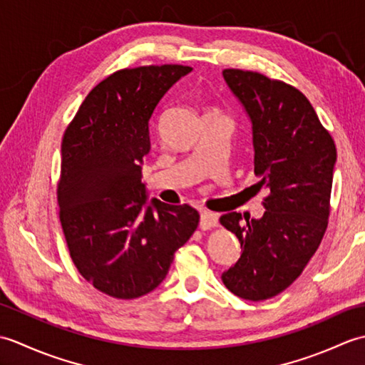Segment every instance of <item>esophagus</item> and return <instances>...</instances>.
Here are the masks:
<instances>
[{
  "label": "esophagus",
  "instance_id": "34e87169",
  "mask_svg": "<svg viewBox=\"0 0 365 365\" xmlns=\"http://www.w3.org/2000/svg\"><path fill=\"white\" fill-rule=\"evenodd\" d=\"M218 226V215L212 212H202L200 213V222L199 227L202 230H210Z\"/></svg>",
  "mask_w": 365,
  "mask_h": 365
}]
</instances>
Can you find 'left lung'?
<instances>
[{
	"instance_id": "left-lung-1",
	"label": "left lung",
	"mask_w": 365,
	"mask_h": 365,
	"mask_svg": "<svg viewBox=\"0 0 365 365\" xmlns=\"http://www.w3.org/2000/svg\"><path fill=\"white\" fill-rule=\"evenodd\" d=\"M227 86L252 123L254 173L269 190L260 220L242 213L220 222L242 245V255L221 279L238 298L263 301L290 287L328 227L334 139L297 88L259 72L226 68Z\"/></svg>"
}]
</instances>
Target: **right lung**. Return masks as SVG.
Wrapping results in <instances>:
<instances>
[{"label": "right lung", "instance_id": "right-lung-1", "mask_svg": "<svg viewBox=\"0 0 365 365\" xmlns=\"http://www.w3.org/2000/svg\"><path fill=\"white\" fill-rule=\"evenodd\" d=\"M192 71L165 64L122 68L92 89L61 145L59 220L80 274L102 293L135 299L166 277L199 213L188 204L147 205L141 163L163 96Z\"/></svg>", "mask_w": 365, "mask_h": 365}]
</instances>
